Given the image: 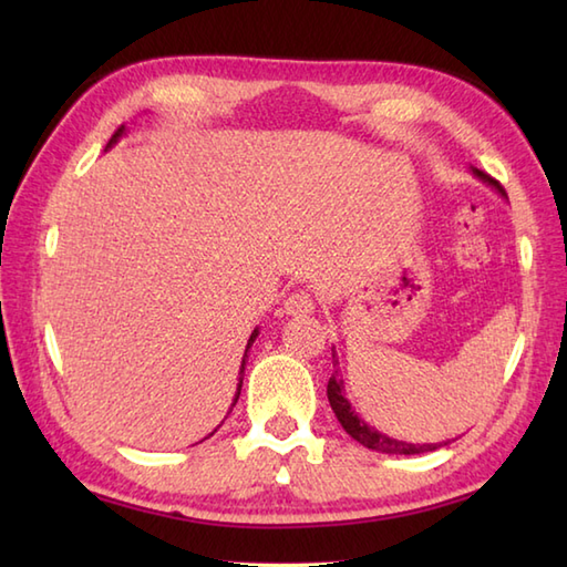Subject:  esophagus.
Wrapping results in <instances>:
<instances>
[{
	"label": "esophagus",
	"mask_w": 567,
	"mask_h": 567,
	"mask_svg": "<svg viewBox=\"0 0 567 567\" xmlns=\"http://www.w3.org/2000/svg\"><path fill=\"white\" fill-rule=\"evenodd\" d=\"M315 311V299H311L307 292H295L285 299V315L290 317H305Z\"/></svg>",
	"instance_id": "34e87169"
}]
</instances>
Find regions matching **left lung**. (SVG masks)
Returning <instances> with one entry per match:
<instances>
[{
	"label": "left lung",
	"instance_id": "1",
	"mask_svg": "<svg viewBox=\"0 0 567 567\" xmlns=\"http://www.w3.org/2000/svg\"><path fill=\"white\" fill-rule=\"evenodd\" d=\"M473 175L483 179V183H487L492 189H497L502 197H507V192H504V187L497 183L495 177H489L487 173L477 171V167H473ZM331 355H333V368H336V365H339V355H336V351ZM327 394H329V404L333 409V414H336V419L341 421L343 431L351 439H355L358 443H363L365 449H370V451L388 453V455H419V453L436 451V449H441V445L449 443V441H443V443H406V441H396V439L388 436V433L378 431L375 426L365 424V421L358 416L353 404L348 402L346 384H343V378H339V370H333V375L329 380V388H327Z\"/></svg>",
	"mask_w": 567,
	"mask_h": 567
}]
</instances>
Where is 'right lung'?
<instances>
[{
  "mask_svg": "<svg viewBox=\"0 0 567 567\" xmlns=\"http://www.w3.org/2000/svg\"><path fill=\"white\" fill-rule=\"evenodd\" d=\"M126 134V126H122V128H116V134L110 138V143H106V148H112L114 146V143L118 141V138H122ZM258 329H252V333H250V339H248V343H246V353H244V360H240V370H238V388H236V394H234V404H231V409L236 406V402H238V394H240V388H244V370H246V360H248V348L252 346V341H256L258 339ZM231 409H228V412H231ZM221 424H224V421H221ZM219 424V426H221ZM219 426H216V429H219ZM214 429V431H216ZM214 431L209 433V436H214Z\"/></svg>",
  "mask_w": 567,
  "mask_h": 567,
  "instance_id": "right-lung-1",
  "label": "right lung"
}]
</instances>
